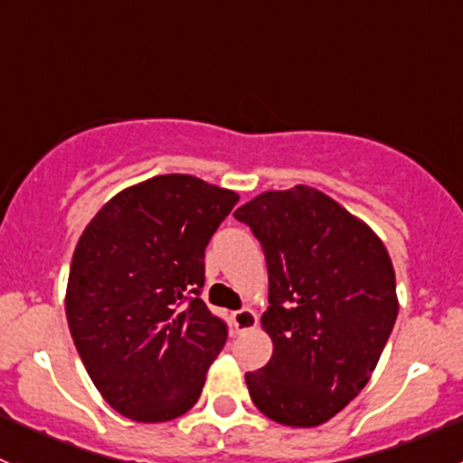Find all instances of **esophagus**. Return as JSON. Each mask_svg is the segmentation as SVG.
<instances>
[{
    "label": "esophagus",
    "instance_id": "34e87169",
    "mask_svg": "<svg viewBox=\"0 0 463 463\" xmlns=\"http://www.w3.org/2000/svg\"><path fill=\"white\" fill-rule=\"evenodd\" d=\"M232 325H235L237 334H244V331H250L253 326H258V314L253 309H241L232 314Z\"/></svg>",
    "mask_w": 463,
    "mask_h": 463
}]
</instances>
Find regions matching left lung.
I'll list each match as a JSON object with an SVG mask.
<instances>
[{
    "instance_id": "8db88e82",
    "label": "left lung",
    "mask_w": 463,
    "mask_h": 463,
    "mask_svg": "<svg viewBox=\"0 0 463 463\" xmlns=\"http://www.w3.org/2000/svg\"><path fill=\"white\" fill-rule=\"evenodd\" d=\"M261 241L273 356L246 385L261 414L291 428L329 421L367 385L399 316L381 237L309 185L269 190L235 210Z\"/></svg>"
}]
</instances>
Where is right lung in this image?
Returning a JSON list of instances; mask_svg holds the SVG:
<instances>
[{"label":"right lung","mask_w":463,"mask_h":463,"mask_svg":"<svg viewBox=\"0 0 463 463\" xmlns=\"http://www.w3.org/2000/svg\"><path fill=\"white\" fill-rule=\"evenodd\" d=\"M240 194L193 175L120 190L87 223L67 322L87 374L118 414L172 421L197 403L226 325L199 298L210 237Z\"/></svg>","instance_id":"add662e5"}]
</instances>
